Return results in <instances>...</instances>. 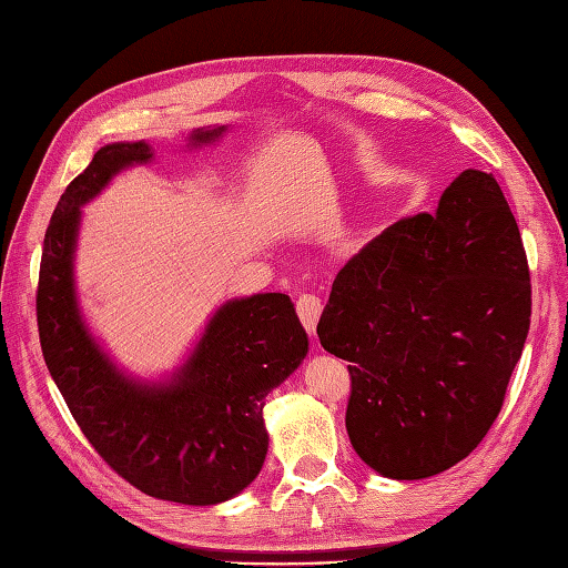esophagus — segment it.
I'll return each mask as SVG.
<instances>
[{"label": "esophagus", "instance_id": "esophagus-1", "mask_svg": "<svg viewBox=\"0 0 568 568\" xmlns=\"http://www.w3.org/2000/svg\"><path fill=\"white\" fill-rule=\"evenodd\" d=\"M322 300L317 295H300L297 300V317L303 322V327L307 334H315L317 322L322 317Z\"/></svg>", "mask_w": 568, "mask_h": 568}]
</instances>
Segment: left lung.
Returning a JSON list of instances; mask_svg holds the SVG:
<instances>
[{
    "instance_id": "8db88e82",
    "label": "left lung",
    "mask_w": 568,
    "mask_h": 568,
    "mask_svg": "<svg viewBox=\"0 0 568 568\" xmlns=\"http://www.w3.org/2000/svg\"><path fill=\"white\" fill-rule=\"evenodd\" d=\"M532 315L529 265L493 173L390 224L336 273L317 334L348 361L346 432L381 476L442 474L496 422Z\"/></svg>"
}]
</instances>
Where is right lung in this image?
<instances>
[{"label": "right lung", "instance_id": "1", "mask_svg": "<svg viewBox=\"0 0 568 568\" xmlns=\"http://www.w3.org/2000/svg\"><path fill=\"white\" fill-rule=\"evenodd\" d=\"M224 129H197L207 143ZM149 143H110L60 195L45 229L36 320L45 366L84 437L104 464L151 498L214 505L258 476L268 434L263 400L307 354L291 297L253 295L212 317L173 383L146 388L119 376L80 320L72 287L80 204L116 171L146 163Z\"/></svg>", "mask_w": 568, "mask_h": 568}]
</instances>
